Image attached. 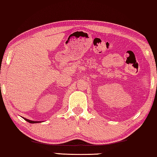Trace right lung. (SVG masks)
I'll return each instance as SVG.
<instances>
[{
  "label": "right lung",
  "instance_id": "right-lung-1",
  "mask_svg": "<svg viewBox=\"0 0 157 157\" xmlns=\"http://www.w3.org/2000/svg\"><path fill=\"white\" fill-rule=\"evenodd\" d=\"M23 119H24V120H25V121H27L28 122H29V123H32V124L41 122H37V121H31V120H28V119H25V118H23Z\"/></svg>",
  "mask_w": 157,
  "mask_h": 157
}]
</instances>
